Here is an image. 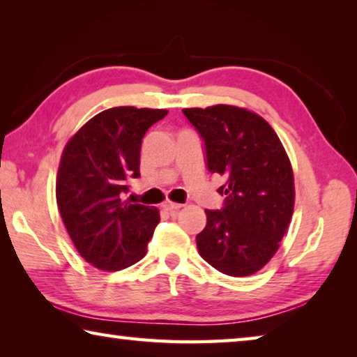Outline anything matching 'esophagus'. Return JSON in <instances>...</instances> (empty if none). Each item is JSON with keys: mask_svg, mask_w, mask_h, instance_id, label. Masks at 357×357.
<instances>
[{"mask_svg": "<svg viewBox=\"0 0 357 357\" xmlns=\"http://www.w3.org/2000/svg\"><path fill=\"white\" fill-rule=\"evenodd\" d=\"M167 211H170V213H173V211H179L181 208H183V204L179 203H173V202H165L164 204H162Z\"/></svg>", "mask_w": 357, "mask_h": 357, "instance_id": "obj_1", "label": "esophagus"}]
</instances>
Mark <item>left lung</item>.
<instances>
[{
    "label": "left lung",
    "mask_w": 357,
    "mask_h": 357,
    "mask_svg": "<svg viewBox=\"0 0 357 357\" xmlns=\"http://www.w3.org/2000/svg\"><path fill=\"white\" fill-rule=\"evenodd\" d=\"M204 143L206 167L225 179L220 209L197 234L202 258L231 277L255 274L274 257L294 208L289 159L274 129L245 108H184Z\"/></svg>",
    "instance_id": "obj_1"
}]
</instances>
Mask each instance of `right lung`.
Listing matches in <instances>:
<instances>
[{"label":"right lung","instance_id":"obj_1","mask_svg":"<svg viewBox=\"0 0 357 357\" xmlns=\"http://www.w3.org/2000/svg\"><path fill=\"white\" fill-rule=\"evenodd\" d=\"M167 110L114 107L100 112L63 151L56 202L80 255L102 271H121L146 255L160 220L154 206L124 202L140 176L142 140Z\"/></svg>","mask_w":357,"mask_h":357}]
</instances>
